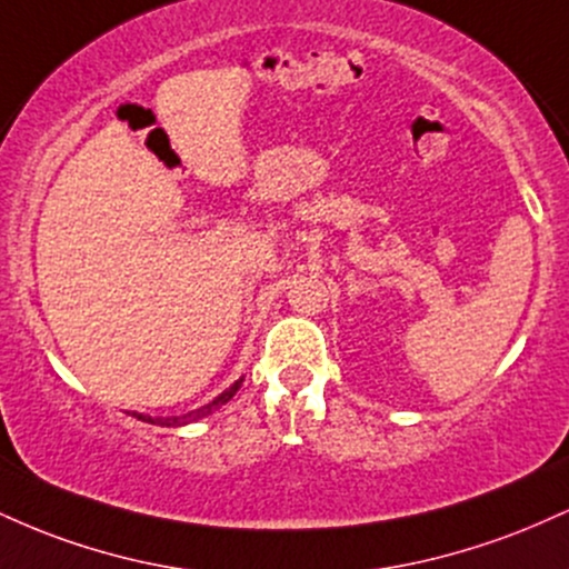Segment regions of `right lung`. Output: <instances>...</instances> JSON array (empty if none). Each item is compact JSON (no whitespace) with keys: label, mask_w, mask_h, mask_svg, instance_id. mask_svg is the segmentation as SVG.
I'll return each instance as SVG.
<instances>
[{"label":"right lung","mask_w":569,"mask_h":569,"mask_svg":"<svg viewBox=\"0 0 569 569\" xmlns=\"http://www.w3.org/2000/svg\"><path fill=\"white\" fill-rule=\"evenodd\" d=\"M240 385H243V377H240V380H234V382L230 385V388H227L224 393H219L217 398H213V401H208L206 407L187 411V415H173V417H149V415H141V411H133V417H136V420L149 422V426H160V428H179V426H189V422H198V420H202V417L213 415V411L224 407V403L230 401V398H232L234 393H238Z\"/></svg>","instance_id":"obj_1"}]
</instances>
